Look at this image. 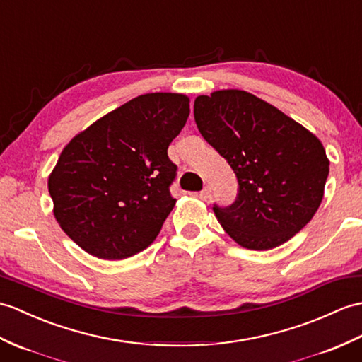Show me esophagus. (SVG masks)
I'll use <instances>...</instances> for the list:
<instances>
[{
  "mask_svg": "<svg viewBox=\"0 0 362 362\" xmlns=\"http://www.w3.org/2000/svg\"><path fill=\"white\" fill-rule=\"evenodd\" d=\"M211 194H213V192H211V188H209L208 185H206V187L200 191L199 197H200V199H204V200H208L209 197H211Z\"/></svg>",
  "mask_w": 362,
  "mask_h": 362,
  "instance_id": "obj_1",
  "label": "esophagus"
}]
</instances>
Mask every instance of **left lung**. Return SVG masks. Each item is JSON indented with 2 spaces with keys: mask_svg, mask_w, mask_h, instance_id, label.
<instances>
[{
  "mask_svg": "<svg viewBox=\"0 0 362 362\" xmlns=\"http://www.w3.org/2000/svg\"><path fill=\"white\" fill-rule=\"evenodd\" d=\"M194 120L234 171L239 194L213 206L239 245L270 250L312 221L330 162L322 143L279 109L245 90H217L194 100Z\"/></svg>",
  "mask_w": 362,
  "mask_h": 362,
  "instance_id": "left-lung-1",
  "label": "left lung"
}]
</instances>
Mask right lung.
<instances>
[{"label": "right lung", "instance_id": "add662e5", "mask_svg": "<svg viewBox=\"0 0 362 362\" xmlns=\"http://www.w3.org/2000/svg\"><path fill=\"white\" fill-rule=\"evenodd\" d=\"M188 115L187 95H139L67 143L47 187L57 222L86 253L119 260L154 242L175 204L168 146Z\"/></svg>", "mask_w": 362, "mask_h": 362}]
</instances>
